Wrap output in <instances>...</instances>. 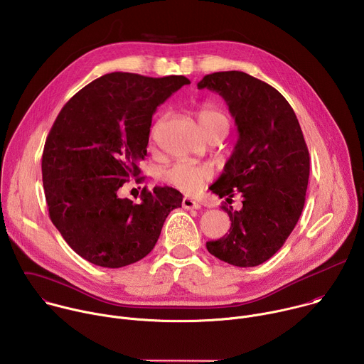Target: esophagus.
<instances>
[{
  "label": "esophagus",
  "instance_id": "obj_1",
  "mask_svg": "<svg viewBox=\"0 0 364 364\" xmlns=\"http://www.w3.org/2000/svg\"><path fill=\"white\" fill-rule=\"evenodd\" d=\"M183 207H184V209H187V210H198L201 205L197 201H194L193 198L184 197L183 198Z\"/></svg>",
  "mask_w": 364,
  "mask_h": 364
}]
</instances>
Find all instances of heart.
I'll list each match as a JSON object with an SVG mask.
<instances>
[{
  "instance_id": "heart-1",
  "label": "heart",
  "mask_w": 364,
  "mask_h": 364,
  "mask_svg": "<svg viewBox=\"0 0 364 364\" xmlns=\"http://www.w3.org/2000/svg\"><path fill=\"white\" fill-rule=\"evenodd\" d=\"M196 117L205 135L212 134L219 128H228V118L222 111H219L212 103H201L196 109ZM213 177V170L210 166L197 164L190 160H181L167 170L163 171V178L176 188L187 193L197 191L205 181Z\"/></svg>"
}]
</instances>
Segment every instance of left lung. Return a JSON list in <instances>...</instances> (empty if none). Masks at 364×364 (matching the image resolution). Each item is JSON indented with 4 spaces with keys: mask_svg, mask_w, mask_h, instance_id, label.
<instances>
[{
    "mask_svg": "<svg viewBox=\"0 0 364 364\" xmlns=\"http://www.w3.org/2000/svg\"><path fill=\"white\" fill-rule=\"evenodd\" d=\"M198 89L218 92L228 103L239 138L219 180L210 187L229 203L243 197L236 212L222 204L232 226L207 242V250L230 265L249 268L272 257L294 230L305 203L309 152L288 100L271 85L230 70L205 75Z\"/></svg>",
    "mask_w": 364,
    "mask_h": 364,
    "instance_id": "obj_1",
    "label": "left lung"
}]
</instances>
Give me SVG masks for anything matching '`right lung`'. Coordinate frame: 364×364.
<instances>
[{"instance_id": "right-lung-1", "label": "right lung", "mask_w": 364, "mask_h": 364, "mask_svg": "<svg viewBox=\"0 0 364 364\" xmlns=\"http://www.w3.org/2000/svg\"><path fill=\"white\" fill-rule=\"evenodd\" d=\"M186 76L148 77L114 72L80 89L59 112L41 159L48 216L68 245L87 262L122 268L145 257L183 196L173 187H146L139 203L118 196L141 181L152 114Z\"/></svg>"}]
</instances>
